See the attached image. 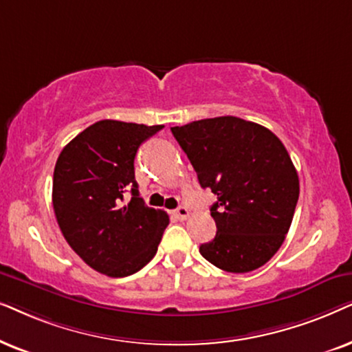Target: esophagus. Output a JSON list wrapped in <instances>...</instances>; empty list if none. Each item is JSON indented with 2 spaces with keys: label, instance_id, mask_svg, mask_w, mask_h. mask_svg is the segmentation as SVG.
Here are the masks:
<instances>
[{
  "label": "esophagus",
  "instance_id": "obj_1",
  "mask_svg": "<svg viewBox=\"0 0 352 352\" xmlns=\"http://www.w3.org/2000/svg\"><path fill=\"white\" fill-rule=\"evenodd\" d=\"M175 215L180 220H186V219L190 217V210H188V208H186V206H180V208H177Z\"/></svg>",
  "mask_w": 352,
  "mask_h": 352
}]
</instances>
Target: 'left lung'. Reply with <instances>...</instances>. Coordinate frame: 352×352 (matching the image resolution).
<instances>
[{"instance_id": "8db88e82", "label": "left lung", "mask_w": 352, "mask_h": 352, "mask_svg": "<svg viewBox=\"0 0 352 352\" xmlns=\"http://www.w3.org/2000/svg\"><path fill=\"white\" fill-rule=\"evenodd\" d=\"M172 133L217 201L214 240L199 246L210 264L232 274L256 270L285 241L299 198V179L283 143L254 122L223 116Z\"/></svg>"}]
</instances>
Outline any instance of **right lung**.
Instances as JSON below:
<instances>
[{"instance_id":"obj_1","label":"right lung","mask_w":352,"mask_h":352,"mask_svg":"<svg viewBox=\"0 0 352 352\" xmlns=\"http://www.w3.org/2000/svg\"><path fill=\"white\" fill-rule=\"evenodd\" d=\"M164 125L100 120L67 143L56 161L53 208L69 246L107 277H127L156 254L168 215L138 195L133 161ZM130 189L133 198L124 203Z\"/></svg>"}]
</instances>
